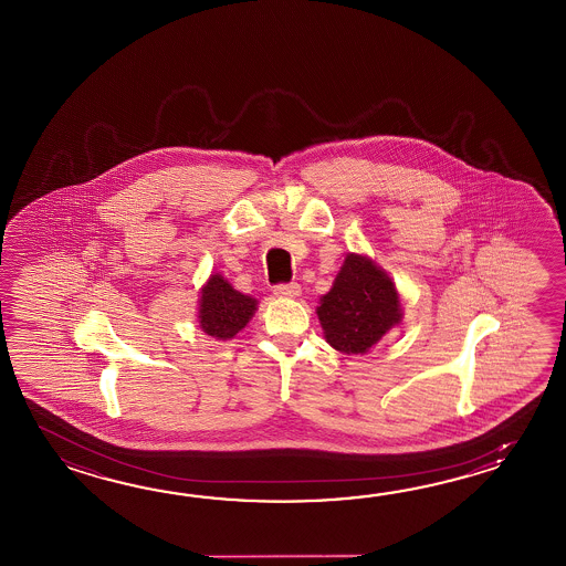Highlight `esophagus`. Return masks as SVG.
<instances>
[{"label": "esophagus", "instance_id": "1", "mask_svg": "<svg viewBox=\"0 0 566 566\" xmlns=\"http://www.w3.org/2000/svg\"><path fill=\"white\" fill-rule=\"evenodd\" d=\"M273 293H275L277 297H285V300H291V297H297V295H300L301 287L297 285V283H281V285H275Z\"/></svg>", "mask_w": 566, "mask_h": 566}]
</instances>
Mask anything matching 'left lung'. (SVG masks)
I'll use <instances>...</instances> for the list:
<instances>
[{
	"label": "left lung",
	"instance_id": "obj_1",
	"mask_svg": "<svg viewBox=\"0 0 566 566\" xmlns=\"http://www.w3.org/2000/svg\"><path fill=\"white\" fill-rule=\"evenodd\" d=\"M325 342L344 354H366L402 322L395 281L364 254L349 253L332 289L319 300Z\"/></svg>",
	"mask_w": 566,
	"mask_h": 566
}]
</instances>
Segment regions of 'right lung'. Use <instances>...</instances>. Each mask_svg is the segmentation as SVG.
<instances>
[{
  "mask_svg": "<svg viewBox=\"0 0 566 566\" xmlns=\"http://www.w3.org/2000/svg\"><path fill=\"white\" fill-rule=\"evenodd\" d=\"M256 312V300L230 285L222 275H210L200 291L198 322L202 332L217 339H232Z\"/></svg>",
  "mask_w": 566,
  "mask_h": 566,
  "instance_id": "1",
  "label": "right lung"
}]
</instances>
